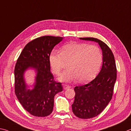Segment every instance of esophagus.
I'll list each match as a JSON object with an SVG mask.
<instances>
[{
    "instance_id": "esophagus-1",
    "label": "esophagus",
    "mask_w": 131,
    "mask_h": 131,
    "mask_svg": "<svg viewBox=\"0 0 131 131\" xmlns=\"http://www.w3.org/2000/svg\"><path fill=\"white\" fill-rule=\"evenodd\" d=\"M63 88L64 90H67V89H68L71 88V86L68 85V84H63Z\"/></svg>"
}]
</instances>
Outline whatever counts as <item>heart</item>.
Masks as SVG:
<instances>
[{"label":"heart","instance_id":"obj_1","mask_svg":"<svg viewBox=\"0 0 131 131\" xmlns=\"http://www.w3.org/2000/svg\"><path fill=\"white\" fill-rule=\"evenodd\" d=\"M103 55L97 46L86 43H71L63 46L60 52L53 50L49 56V62L55 75L60 74L68 63V69L64 71L59 80L73 82L78 79L80 83L93 79L101 68Z\"/></svg>","mask_w":131,"mask_h":131}]
</instances>
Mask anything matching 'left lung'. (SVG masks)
I'll list each match as a JSON object with an SVG mask.
<instances>
[{
  "instance_id": "obj_1",
  "label": "left lung",
  "mask_w": 131,
  "mask_h": 131,
  "mask_svg": "<svg viewBox=\"0 0 131 131\" xmlns=\"http://www.w3.org/2000/svg\"><path fill=\"white\" fill-rule=\"evenodd\" d=\"M80 39L98 42L103 53L102 67L99 74L88 84L74 88L73 113L80 118L88 119L100 114L111 101L117 78V68L113 52L105 42L93 37Z\"/></svg>"
}]
</instances>
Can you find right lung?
Here are the masks:
<instances>
[{
    "mask_svg": "<svg viewBox=\"0 0 131 131\" xmlns=\"http://www.w3.org/2000/svg\"><path fill=\"white\" fill-rule=\"evenodd\" d=\"M60 37L45 36L34 39L25 46L14 69L15 93L23 107L36 117L49 116L53 109L54 97L63 91L60 82L54 80L50 72L49 56L54 47L63 40ZM37 71L36 82L33 90H27L23 73L27 68Z\"/></svg>",
    "mask_w": 131,
    "mask_h": 131,
    "instance_id": "right-lung-1",
    "label": "right lung"
}]
</instances>
